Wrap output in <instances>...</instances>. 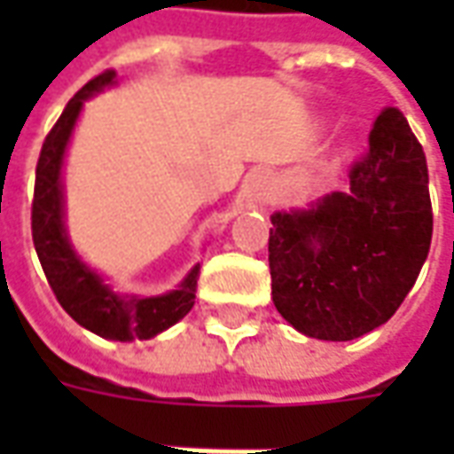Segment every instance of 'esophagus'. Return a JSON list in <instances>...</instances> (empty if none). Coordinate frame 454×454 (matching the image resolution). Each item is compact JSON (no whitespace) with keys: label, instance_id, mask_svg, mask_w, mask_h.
I'll return each mask as SVG.
<instances>
[{"label":"esophagus","instance_id":"esophagus-1","mask_svg":"<svg viewBox=\"0 0 454 454\" xmlns=\"http://www.w3.org/2000/svg\"><path fill=\"white\" fill-rule=\"evenodd\" d=\"M265 194L267 187L262 179H255V182L250 184V189H247V199H250V201H260V199H265Z\"/></svg>","mask_w":454,"mask_h":454}]
</instances>
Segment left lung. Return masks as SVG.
<instances>
[{"label": "left lung", "instance_id": "left-lung-1", "mask_svg": "<svg viewBox=\"0 0 454 454\" xmlns=\"http://www.w3.org/2000/svg\"><path fill=\"white\" fill-rule=\"evenodd\" d=\"M270 218L272 301L286 324L338 342L387 324L433 238L426 153L406 116L394 106L377 116L348 192Z\"/></svg>", "mask_w": 454, "mask_h": 454}]
</instances>
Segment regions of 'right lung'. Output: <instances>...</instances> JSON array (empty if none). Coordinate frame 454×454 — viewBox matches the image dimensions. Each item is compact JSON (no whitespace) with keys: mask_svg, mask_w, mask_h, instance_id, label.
Here are the masks:
<instances>
[{"mask_svg":"<svg viewBox=\"0 0 454 454\" xmlns=\"http://www.w3.org/2000/svg\"><path fill=\"white\" fill-rule=\"evenodd\" d=\"M114 84H116L114 70H106L99 77L90 80L67 102L53 130L45 136L41 158L35 165L31 233L48 285L58 296L60 306L77 324L106 340H150L192 311L201 265L197 262L189 270L187 277L165 294H119L114 292L112 285L104 282L99 272H94L74 253L65 228L63 165L74 123L82 114L84 102Z\"/></svg>","mask_w":454,"mask_h":454,"instance_id":"obj_1","label":"right lung"}]
</instances>
